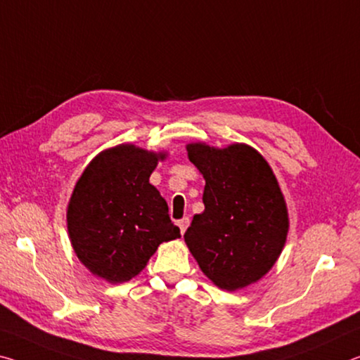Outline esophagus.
<instances>
[{"label": "esophagus", "mask_w": 360, "mask_h": 360, "mask_svg": "<svg viewBox=\"0 0 360 360\" xmlns=\"http://www.w3.org/2000/svg\"><path fill=\"white\" fill-rule=\"evenodd\" d=\"M188 226H190V219H188V217H184V219L179 220V228H180V233L181 234L186 231Z\"/></svg>", "instance_id": "esophagus-1"}]
</instances>
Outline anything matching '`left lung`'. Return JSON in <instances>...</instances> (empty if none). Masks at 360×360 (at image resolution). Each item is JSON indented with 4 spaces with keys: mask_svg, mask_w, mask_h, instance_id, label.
<instances>
[{
    "mask_svg": "<svg viewBox=\"0 0 360 360\" xmlns=\"http://www.w3.org/2000/svg\"><path fill=\"white\" fill-rule=\"evenodd\" d=\"M186 150L205 179V209L193 217L185 243L215 285L243 288L268 273L285 244L288 217L278 180L247 145L191 143Z\"/></svg>",
    "mask_w": 360,
    "mask_h": 360,
    "instance_id": "8db88e82",
    "label": "left lung"
}]
</instances>
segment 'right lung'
Instances as JSON below:
<instances>
[{
  "instance_id": "1",
  "label": "right lung",
  "mask_w": 360,
  "mask_h": 360,
  "mask_svg": "<svg viewBox=\"0 0 360 360\" xmlns=\"http://www.w3.org/2000/svg\"><path fill=\"white\" fill-rule=\"evenodd\" d=\"M158 159L164 155L115 146L92 159L75 186L67 214L70 239L98 278L132 279L159 244L180 238L166 199L150 184Z\"/></svg>"
}]
</instances>
